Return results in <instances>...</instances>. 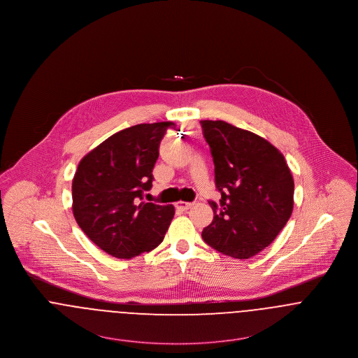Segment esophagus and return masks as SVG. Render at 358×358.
Segmentation results:
<instances>
[{
  "label": "esophagus",
  "mask_w": 358,
  "mask_h": 358,
  "mask_svg": "<svg viewBox=\"0 0 358 358\" xmlns=\"http://www.w3.org/2000/svg\"><path fill=\"white\" fill-rule=\"evenodd\" d=\"M178 209H180V210H189L192 206H193V203L192 202H185V201H179V202H176V205H175Z\"/></svg>",
  "instance_id": "esophagus-1"
}]
</instances>
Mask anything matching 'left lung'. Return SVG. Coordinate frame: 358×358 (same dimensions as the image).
Instances as JSON below:
<instances>
[{
    "label": "left lung",
    "mask_w": 358,
    "mask_h": 358,
    "mask_svg": "<svg viewBox=\"0 0 358 358\" xmlns=\"http://www.w3.org/2000/svg\"><path fill=\"white\" fill-rule=\"evenodd\" d=\"M222 198L209 201L213 220L202 239L234 259H250L269 246L289 222L294 180L285 156L255 132L223 120H201Z\"/></svg>",
    "instance_id": "1"
}]
</instances>
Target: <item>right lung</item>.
<instances>
[{
  "label": "right lung",
  "instance_id": "right-lung-1",
  "mask_svg": "<svg viewBox=\"0 0 358 358\" xmlns=\"http://www.w3.org/2000/svg\"><path fill=\"white\" fill-rule=\"evenodd\" d=\"M175 123L136 124L87 153L72 180V212L99 249L117 259L148 253L163 242L172 205L143 201L152 187L160 142Z\"/></svg>",
  "mask_w": 358,
  "mask_h": 358
}]
</instances>
